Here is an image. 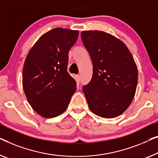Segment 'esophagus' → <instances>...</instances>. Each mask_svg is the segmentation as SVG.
I'll list each match as a JSON object with an SVG mask.
<instances>
[{"label":"esophagus","mask_w":158,"mask_h":158,"mask_svg":"<svg viewBox=\"0 0 158 158\" xmlns=\"http://www.w3.org/2000/svg\"><path fill=\"white\" fill-rule=\"evenodd\" d=\"M76 81L77 83H79L80 81V76L79 75H76Z\"/></svg>","instance_id":"34e87169"}]
</instances>
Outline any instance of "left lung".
<instances>
[{
    "label": "left lung",
    "mask_w": 158,
    "mask_h": 158,
    "mask_svg": "<svg viewBox=\"0 0 158 158\" xmlns=\"http://www.w3.org/2000/svg\"><path fill=\"white\" fill-rule=\"evenodd\" d=\"M81 35L93 64L92 78L83 87L89 109L100 117L116 118L135 96L137 66L126 44L111 34L88 30Z\"/></svg>",
    "instance_id": "8db88e82"
}]
</instances>
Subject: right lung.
I'll use <instances>...</instances> for the list:
<instances>
[{
  "instance_id": "1",
  "label": "right lung",
  "mask_w": 158,
  "mask_h": 158,
  "mask_svg": "<svg viewBox=\"0 0 158 158\" xmlns=\"http://www.w3.org/2000/svg\"><path fill=\"white\" fill-rule=\"evenodd\" d=\"M78 30L56 27L42 35L32 47L23 70L27 102L42 117L58 116L67 109L77 83L67 72L69 51Z\"/></svg>"
}]
</instances>
